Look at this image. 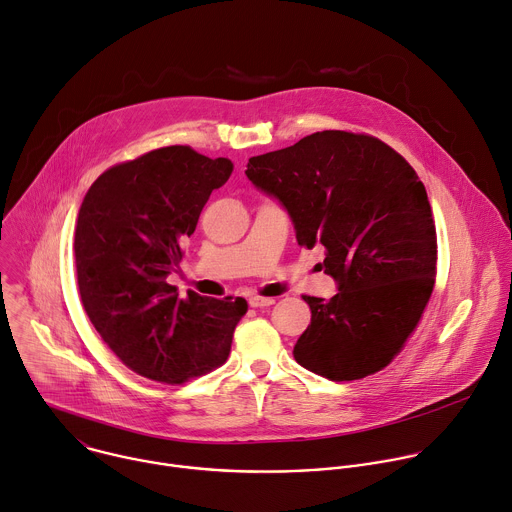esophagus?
<instances>
[{"label": "esophagus", "instance_id": "obj_1", "mask_svg": "<svg viewBox=\"0 0 512 512\" xmlns=\"http://www.w3.org/2000/svg\"><path fill=\"white\" fill-rule=\"evenodd\" d=\"M273 302H275L273 298H261V296H251L249 298L251 308H265V306H271Z\"/></svg>", "mask_w": 512, "mask_h": 512}]
</instances>
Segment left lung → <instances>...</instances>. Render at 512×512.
<instances>
[{
  "label": "left lung",
  "mask_w": 512,
  "mask_h": 512,
  "mask_svg": "<svg viewBox=\"0 0 512 512\" xmlns=\"http://www.w3.org/2000/svg\"><path fill=\"white\" fill-rule=\"evenodd\" d=\"M245 174L287 210L298 245L326 249L338 283L330 300L304 296L312 322L294 358L330 381L385 369L435 283V225L415 170L377 137L318 131L251 158Z\"/></svg>",
  "instance_id": "1"
}]
</instances>
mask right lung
<instances>
[{"instance_id":"1","label":"right lung","mask_w":512,"mask_h":512,"mask_svg":"<svg viewBox=\"0 0 512 512\" xmlns=\"http://www.w3.org/2000/svg\"><path fill=\"white\" fill-rule=\"evenodd\" d=\"M233 172L188 145H170L103 172L75 225L83 308L105 344L137 375L180 385L227 360L247 312L243 298H178V269L212 190Z\"/></svg>"}]
</instances>
